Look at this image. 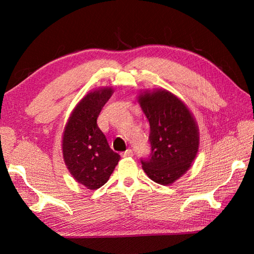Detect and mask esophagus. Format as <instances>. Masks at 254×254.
I'll use <instances>...</instances> for the list:
<instances>
[{
	"label": "esophagus",
	"instance_id": "obj_1",
	"mask_svg": "<svg viewBox=\"0 0 254 254\" xmlns=\"http://www.w3.org/2000/svg\"><path fill=\"white\" fill-rule=\"evenodd\" d=\"M121 156H122V157H131V156H133V150L132 149H127L126 152L121 153Z\"/></svg>",
	"mask_w": 254,
	"mask_h": 254
}]
</instances>
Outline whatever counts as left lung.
<instances>
[{
	"instance_id": "8db88e82",
	"label": "left lung",
	"mask_w": 254,
	"mask_h": 254,
	"mask_svg": "<svg viewBox=\"0 0 254 254\" xmlns=\"http://www.w3.org/2000/svg\"><path fill=\"white\" fill-rule=\"evenodd\" d=\"M138 102L149 122L150 155L141 159L153 181L171 185L190 168L198 150V127L188 107L166 89L145 91Z\"/></svg>"
}]
</instances>
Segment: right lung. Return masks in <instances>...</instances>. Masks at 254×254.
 I'll use <instances>...</instances> for the list:
<instances>
[{"mask_svg":"<svg viewBox=\"0 0 254 254\" xmlns=\"http://www.w3.org/2000/svg\"><path fill=\"white\" fill-rule=\"evenodd\" d=\"M112 94L111 87L88 93L75 107L63 132L64 163L74 179L90 190L104 186L120 160L97 126V118Z\"/></svg>","mask_w":254,"mask_h":254,"instance_id":"obj_1","label":"right lung"}]
</instances>
